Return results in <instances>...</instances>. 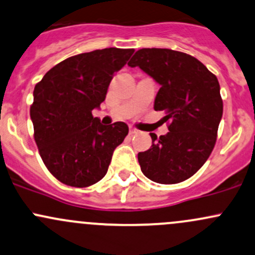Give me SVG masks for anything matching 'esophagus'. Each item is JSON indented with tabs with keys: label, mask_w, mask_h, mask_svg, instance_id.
I'll use <instances>...</instances> for the list:
<instances>
[{
	"label": "esophagus",
	"mask_w": 255,
	"mask_h": 255,
	"mask_svg": "<svg viewBox=\"0 0 255 255\" xmlns=\"http://www.w3.org/2000/svg\"><path fill=\"white\" fill-rule=\"evenodd\" d=\"M129 133H130V134H136V133H138V129H136V128L130 127L129 128Z\"/></svg>",
	"instance_id": "esophagus-1"
}]
</instances>
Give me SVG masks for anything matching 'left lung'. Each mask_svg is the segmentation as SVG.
I'll list each match as a JSON object with an SVG mask.
<instances>
[{"label":"left lung","instance_id":"obj_1","mask_svg":"<svg viewBox=\"0 0 255 255\" xmlns=\"http://www.w3.org/2000/svg\"><path fill=\"white\" fill-rule=\"evenodd\" d=\"M160 84L155 111H165L170 132L150 133L151 148L138 154L141 172L161 184L192 177L204 165L216 143L222 117L220 84L200 61L170 49H140L128 62Z\"/></svg>","mask_w":255,"mask_h":255}]
</instances>
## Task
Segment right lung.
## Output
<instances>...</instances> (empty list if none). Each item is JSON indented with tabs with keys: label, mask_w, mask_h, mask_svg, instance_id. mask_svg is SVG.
Instances as JSON below:
<instances>
[{
	"label": "right lung",
	"mask_w": 255,
	"mask_h": 255,
	"mask_svg": "<svg viewBox=\"0 0 255 255\" xmlns=\"http://www.w3.org/2000/svg\"><path fill=\"white\" fill-rule=\"evenodd\" d=\"M133 52L110 47L72 56L34 88L30 119L39 154L51 175L67 186L85 188L100 181L128 134L125 122L104 126L92 111Z\"/></svg>",
	"instance_id": "add662e5"
}]
</instances>
